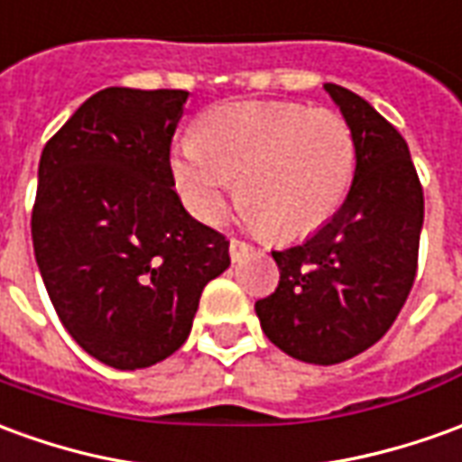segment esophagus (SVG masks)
I'll use <instances>...</instances> for the list:
<instances>
[{
    "label": "esophagus",
    "mask_w": 462,
    "mask_h": 462,
    "mask_svg": "<svg viewBox=\"0 0 462 462\" xmlns=\"http://www.w3.org/2000/svg\"><path fill=\"white\" fill-rule=\"evenodd\" d=\"M250 253H253V247H250V245H247L245 240H237V237H235V240H230L232 263H242V260H245V257H247Z\"/></svg>",
    "instance_id": "esophagus-1"
}]
</instances>
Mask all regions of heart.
<instances>
[{"mask_svg":"<svg viewBox=\"0 0 462 462\" xmlns=\"http://www.w3.org/2000/svg\"><path fill=\"white\" fill-rule=\"evenodd\" d=\"M357 144L347 119L298 102H235L212 109L202 137L172 147V180L199 220L237 202L275 240L320 230L350 192Z\"/></svg>","mask_w":462,"mask_h":462,"instance_id":"heart-1","label":"heart"}]
</instances>
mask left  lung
I'll use <instances>...</instances> for the list:
<instances>
[{"mask_svg":"<svg viewBox=\"0 0 462 462\" xmlns=\"http://www.w3.org/2000/svg\"><path fill=\"white\" fill-rule=\"evenodd\" d=\"M325 89L353 127V185L312 237L273 253L280 282L254 302L270 343L315 365L350 360L390 330L415 282L425 209L402 134L363 97Z\"/></svg>","mask_w":462,"mask_h":462,"instance_id":"obj_1","label":"left lung"}]
</instances>
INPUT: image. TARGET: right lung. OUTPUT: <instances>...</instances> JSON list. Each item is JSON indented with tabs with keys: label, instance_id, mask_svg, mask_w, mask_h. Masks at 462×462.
Listing matches in <instances>:
<instances>
[{
	"label": "right lung",
	"instance_id": "1",
	"mask_svg": "<svg viewBox=\"0 0 462 462\" xmlns=\"http://www.w3.org/2000/svg\"><path fill=\"white\" fill-rule=\"evenodd\" d=\"M185 89L107 87L47 144L32 209L42 280L67 332L117 370L182 347L230 240L177 198L170 144Z\"/></svg>",
	"mask_w": 462,
	"mask_h": 462
}]
</instances>
